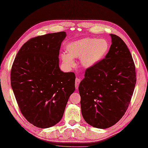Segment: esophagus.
Returning <instances> with one entry per match:
<instances>
[{"mask_svg": "<svg viewBox=\"0 0 148 148\" xmlns=\"http://www.w3.org/2000/svg\"><path fill=\"white\" fill-rule=\"evenodd\" d=\"M80 79L77 77L76 79H75V88H76L77 90L78 88V85L80 84Z\"/></svg>", "mask_w": 148, "mask_h": 148, "instance_id": "34e87169", "label": "esophagus"}]
</instances>
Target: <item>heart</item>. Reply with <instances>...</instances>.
<instances>
[{
  "mask_svg": "<svg viewBox=\"0 0 148 148\" xmlns=\"http://www.w3.org/2000/svg\"><path fill=\"white\" fill-rule=\"evenodd\" d=\"M109 49V44L106 39L86 38L68 43L66 46L67 53H62L61 57L68 68L75 66L73 58H80L82 66L88 68L101 62Z\"/></svg>",
  "mask_w": 148,
  "mask_h": 148,
  "instance_id": "heart-1",
  "label": "heart"
}]
</instances>
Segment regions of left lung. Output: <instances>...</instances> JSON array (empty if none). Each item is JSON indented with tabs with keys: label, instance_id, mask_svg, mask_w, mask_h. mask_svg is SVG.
Here are the masks:
<instances>
[{
	"label": "left lung",
	"instance_id": "1",
	"mask_svg": "<svg viewBox=\"0 0 148 148\" xmlns=\"http://www.w3.org/2000/svg\"><path fill=\"white\" fill-rule=\"evenodd\" d=\"M112 45L105 58L86 70L78 90L82 114L93 127L107 129L124 116L136 83L134 61L127 45L110 34Z\"/></svg>",
	"mask_w": 148,
	"mask_h": 148
}]
</instances>
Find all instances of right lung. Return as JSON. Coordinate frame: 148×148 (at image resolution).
<instances>
[{
    "mask_svg": "<svg viewBox=\"0 0 148 148\" xmlns=\"http://www.w3.org/2000/svg\"><path fill=\"white\" fill-rule=\"evenodd\" d=\"M65 32L32 38L24 43L14 61L10 83L21 113L37 127L56 125L63 116L75 90V75L59 66L61 45Z\"/></svg>",
    "mask_w": 148,
    "mask_h": 148,
    "instance_id": "obj_1",
    "label": "right lung"
}]
</instances>
